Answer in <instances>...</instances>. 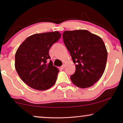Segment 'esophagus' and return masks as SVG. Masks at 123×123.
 <instances>
[{
  "label": "esophagus",
  "instance_id": "1",
  "mask_svg": "<svg viewBox=\"0 0 123 123\" xmlns=\"http://www.w3.org/2000/svg\"><path fill=\"white\" fill-rule=\"evenodd\" d=\"M61 68L62 69L64 68V65H62V66H61Z\"/></svg>",
  "mask_w": 123,
  "mask_h": 123
}]
</instances>
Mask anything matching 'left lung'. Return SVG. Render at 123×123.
Segmentation results:
<instances>
[{"label":"left lung","instance_id":"8db88e82","mask_svg":"<svg viewBox=\"0 0 123 123\" xmlns=\"http://www.w3.org/2000/svg\"><path fill=\"white\" fill-rule=\"evenodd\" d=\"M63 41L75 64L72 83L88 88L99 80L105 71L107 51L102 38L86 30L65 31Z\"/></svg>","mask_w":123,"mask_h":123}]
</instances>
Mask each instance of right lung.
<instances>
[{"mask_svg": "<svg viewBox=\"0 0 123 123\" xmlns=\"http://www.w3.org/2000/svg\"><path fill=\"white\" fill-rule=\"evenodd\" d=\"M58 31L36 33L28 37L17 50L15 68L27 85L36 90L43 91L55 85L59 70L53 64L49 50L61 37Z\"/></svg>", "mask_w": 123, "mask_h": 123, "instance_id": "add662e5", "label": "right lung"}]
</instances>
